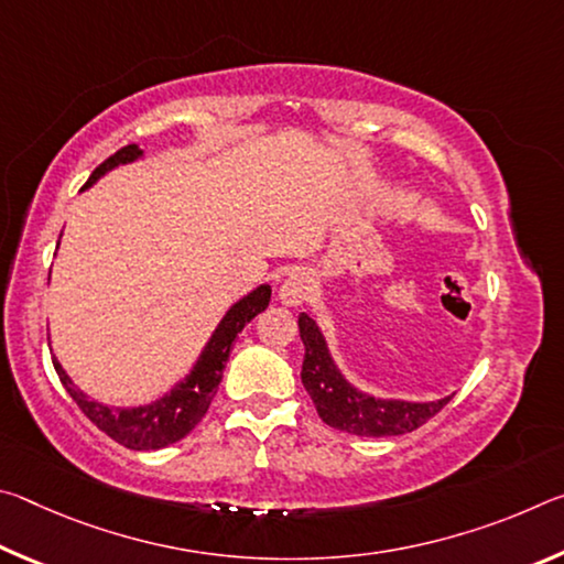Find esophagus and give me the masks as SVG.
I'll return each instance as SVG.
<instances>
[{
  "label": "esophagus",
  "instance_id": "obj_1",
  "mask_svg": "<svg viewBox=\"0 0 564 564\" xmlns=\"http://www.w3.org/2000/svg\"><path fill=\"white\" fill-rule=\"evenodd\" d=\"M313 291V279L305 271H295L291 273L289 279L281 283L279 289V301L283 305H289V308H295V305H301L303 301H308V295Z\"/></svg>",
  "mask_w": 564,
  "mask_h": 564
}]
</instances>
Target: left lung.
I'll return each mask as SVG.
<instances>
[{
	"label": "left lung",
	"instance_id": "left-lung-1",
	"mask_svg": "<svg viewBox=\"0 0 564 564\" xmlns=\"http://www.w3.org/2000/svg\"><path fill=\"white\" fill-rule=\"evenodd\" d=\"M299 330L305 346L301 383L308 390L323 423L336 427V431L360 437L413 433L415 427L427 423L437 410L451 403L455 395L453 393L437 400H405L368 393V390H360L343 376L316 318L301 313Z\"/></svg>",
	"mask_w": 564,
	"mask_h": 564
}]
</instances>
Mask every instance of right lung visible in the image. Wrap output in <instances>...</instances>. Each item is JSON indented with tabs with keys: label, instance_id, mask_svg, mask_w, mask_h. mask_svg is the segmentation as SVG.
<instances>
[{
	"label": "right lung",
	"instance_id": "add662e5",
	"mask_svg": "<svg viewBox=\"0 0 564 564\" xmlns=\"http://www.w3.org/2000/svg\"><path fill=\"white\" fill-rule=\"evenodd\" d=\"M141 159H144V151L137 144L123 147L94 171L84 188H91L99 178L107 176L109 171L129 166L133 161ZM269 301L271 285L261 283L256 285L251 293L241 295L236 303L228 305V311L224 313L221 321L216 323L214 333L204 343L202 352H198L194 362H191L186 376L178 378L164 395L151 400V403H99V400L89 398L74 383L59 360L52 358V362L62 386L66 388V393L74 398V403L82 408V413L87 415L99 431L107 433L111 441L121 443L123 447H129V451H161V447L178 443L181 437H186L198 423H202V417L206 415L208 405H212L218 386H221L228 352L234 348L236 336L246 328V323H251L259 313L269 308Z\"/></svg>",
	"mask_w": 564,
	"mask_h": 564
}]
</instances>
